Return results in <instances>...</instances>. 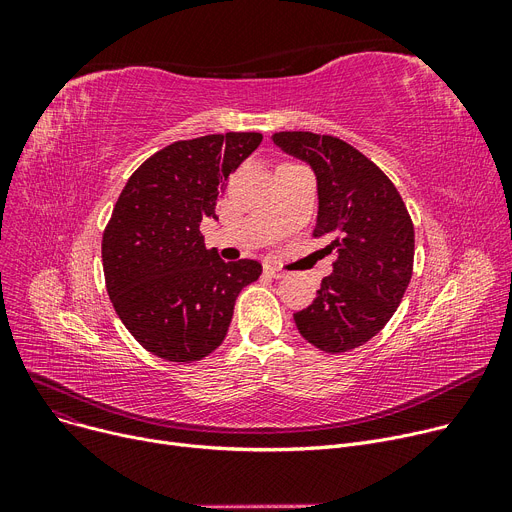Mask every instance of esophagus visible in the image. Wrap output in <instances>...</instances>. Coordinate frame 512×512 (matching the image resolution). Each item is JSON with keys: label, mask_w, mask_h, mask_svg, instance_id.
<instances>
[{"label": "esophagus", "mask_w": 512, "mask_h": 512, "mask_svg": "<svg viewBox=\"0 0 512 512\" xmlns=\"http://www.w3.org/2000/svg\"><path fill=\"white\" fill-rule=\"evenodd\" d=\"M263 272L267 274V276H270V278H284L286 276V272L282 270V267H278V265H270V263H267L265 267H263Z\"/></svg>", "instance_id": "esophagus-1"}]
</instances>
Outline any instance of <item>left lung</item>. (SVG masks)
<instances>
[{
    "mask_svg": "<svg viewBox=\"0 0 512 512\" xmlns=\"http://www.w3.org/2000/svg\"><path fill=\"white\" fill-rule=\"evenodd\" d=\"M272 143L313 170L319 201L313 234L338 255L315 301L294 313V324L319 351H351L388 324L411 282L409 211L390 178L336 137L278 132Z\"/></svg>",
    "mask_w": 512,
    "mask_h": 512,
    "instance_id": "8db88e82",
    "label": "left lung"
}]
</instances>
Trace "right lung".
I'll use <instances>...</instances> for the list:
<instances>
[{
    "instance_id": "1",
    "label": "right lung",
    "mask_w": 512,
    "mask_h": 512,
    "mask_svg": "<svg viewBox=\"0 0 512 512\" xmlns=\"http://www.w3.org/2000/svg\"><path fill=\"white\" fill-rule=\"evenodd\" d=\"M259 132L176 141L134 172L103 232L101 259L110 301L126 330L159 359L191 363L218 348L238 292L261 263H226L199 226L218 220L228 176L261 143Z\"/></svg>"
}]
</instances>
